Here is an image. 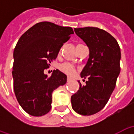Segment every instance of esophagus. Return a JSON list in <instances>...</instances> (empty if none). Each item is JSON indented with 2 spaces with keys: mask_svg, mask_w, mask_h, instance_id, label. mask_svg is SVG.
Here are the masks:
<instances>
[{
  "mask_svg": "<svg viewBox=\"0 0 134 134\" xmlns=\"http://www.w3.org/2000/svg\"><path fill=\"white\" fill-rule=\"evenodd\" d=\"M71 80H72V78H71V77H67V81L70 82V81H71Z\"/></svg>",
  "mask_w": 134,
  "mask_h": 134,
  "instance_id": "esophagus-1",
  "label": "esophagus"
}]
</instances>
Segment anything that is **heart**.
I'll return each instance as SVG.
<instances>
[{
	"instance_id": "1",
	"label": "heart",
	"mask_w": 134,
	"mask_h": 134,
	"mask_svg": "<svg viewBox=\"0 0 134 134\" xmlns=\"http://www.w3.org/2000/svg\"><path fill=\"white\" fill-rule=\"evenodd\" d=\"M59 70L62 72L67 74L68 75H72L75 72V69L73 67L72 64L70 63H63L59 65Z\"/></svg>"
}]
</instances>
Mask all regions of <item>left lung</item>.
<instances>
[{
  "label": "left lung",
  "instance_id": "1",
  "mask_svg": "<svg viewBox=\"0 0 134 134\" xmlns=\"http://www.w3.org/2000/svg\"><path fill=\"white\" fill-rule=\"evenodd\" d=\"M75 32L86 43L90 56L80 73L88 80L85 85L78 81L80 88L71 96L72 107L80 115H91L103 108L115 89L121 70V49L115 38L99 28H79Z\"/></svg>",
  "mask_w": 134,
  "mask_h": 134
}]
</instances>
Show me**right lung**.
Returning a JSON list of instances; mask_svg holds the SVG:
<instances>
[{
	"mask_svg": "<svg viewBox=\"0 0 134 134\" xmlns=\"http://www.w3.org/2000/svg\"><path fill=\"white\" fill-rule=\"evenodd\" d=\"M72 34L71 27L39 22L17 42L13 51V90L20 105L29 115L41 116L49 112L52 92L67 82V76L59 70H54L50 77L44 70Z\"/></svg>",
	"mask_w": 134,
	"mask_h": 134,
	"instance_id": "1",
	"label": "right lung"
}]
</instances>
